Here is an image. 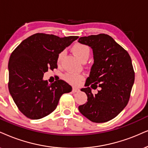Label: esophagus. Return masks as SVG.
I'll return each instance as SVG.
<instances>
[{
  "mask_svg": "<svg viewBox=\"0 0 148 148\" xmlns=\"http://www.w3.org/2000/svg\"><path fill=\"white\" fill-rule=\"evenodd\" d=\"M80 91V89H79V88L78 87H73V89H72V91L74 93H76V92H78V91Z\"/></svg>",
  "mask_w": 148,
  "mask_h": 148,
  "instance_id": "obj_1",
  "label": "esophagus"
}]
</instances>
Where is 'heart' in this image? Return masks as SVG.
<instances>
[{
    "instance_id": "heart-1",
    "label": "heart",
    "mask_w": 148,
    "mask_h": 148,
    "mask_svg": "<svg viewBox=\"0 0 148 148\" xmlns=\"http://www.w3.org/2000/svg\"><path fill=\"white\" fill-rule=\"evenodd\" d=\"M72 51L80 61L86 60V59L87 60L89 55H90V48H89V46H87V45L80 44V43H76L72 46ZM63 56V52H61V53L59 54L57 57L58 63H61ZM64 78L69 83L76 85V84L79 83V82L82 80L83 76L78 74L69 73V74H65Z\"/></svg>"
}]
</instances>
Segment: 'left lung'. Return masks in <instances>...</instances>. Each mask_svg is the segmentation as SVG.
Returning a JSON list of instances; mask_svg holds the SVG:
<instances>
[{
    "instance_id": "1",
    "label": "left lung",
    "mask_w": 148,
    "mask_h": 148,
    "mask_svg": "<svg viewBox=\"0 0 148 148\" xmlns=\"http://www.w3.org/2000/svg\"><path fill=\"white\" fill-rule=\"evenodd\" d=\"M78 42L89 46L93 55L85 88L80 89L87 94V102L78 106V110L93 122H106L118 115L128 102L134 81L131 58L108 35L81 37ZM98 86L101 90L93 95L91 89Z\"/></svg>"
}]
</instances>
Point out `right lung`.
I'll list each match as a JSON object with an SVG mask.
<instances>
[{"mask_svg": "<svg viewBox=\"0 0 148 148\" xmlns=\"http://www.w3.org/2000/svg\"><path fill=\"white\" fill-rule=\"evenodd\" d=\"M78 36L59 37L36 33L22 41L9 60V90L26 117L39 119L55 110L63 93L72 91L63 80L52 84L43 79L45 72L57 68V57Z\"/></svg>", "mask_w": 148, "mask_h": 148, "instance_id": "right-lung-1", "label": "right lung"}]
</instances>
